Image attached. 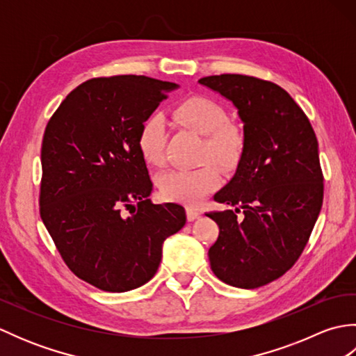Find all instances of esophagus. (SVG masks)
<instances>
[{
	"mask_svg": "<svg viewBox=\"0 0 356 356\" xmlns=\"http://www.w3.org/2000/svg\"><path fill=\"white\" fill-rule=\"evenodd\" d=\"M200 217V213L197 209H194V208H186V218H188V222H194L195 218H199Z\"/></svg>",
	"mask_w": 356,
	"mask_h": 356,
	"instance_id": "34e87169",
	"label": "esophagus"
}]
</instances>
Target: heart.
<instances>
[{"mask_svg": "<svg viewBox=\"0 0 356 356\" xmlns=\"http://www.w3.org/2000/svg\"><path fill=\"white\" fill-rule=\"evenodd\" d=\"M179 122L207 136L205 154L222 166L234 168L245 151V136L238 127L228 122V113L220 104L205 96H191L174 107ZM166 128L161 116L151 115L139 127V154L149 165L163 162ZM157 188L165 200L197 205L220 185V172L213 163L195 170H168L157 176Z\"/></svg>", "mask_w": 356, "mask_h": 356, "instance_id": "obj_1", "label": "heart"}]
</instances>
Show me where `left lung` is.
Instances as JSON below:
<instances>
[{"label":"left lung","instance_id":"8db88e82","mask_svg":"<svg viewBox=\"0 0 356 356\" xmlns=\"http://www.w3.org/2000/svg\"><path fill=\"white\" fill-rule=\"evenodd\" d=\"M199 82L234 104L245 136L236 174L214 195L236 211L207 213L220 229L211 269L226 284L255 289L286 274L311 237L324 190L318 142L305 111L274 82L245 74Z\"/></svg>","mask_w":356,"mask_h":356}]
</instances>
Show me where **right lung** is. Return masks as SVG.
<instances>
[{"instance_id": "right-lung-1", "label": "right lung", "mask_w": 356, "mask_h": 356, "mask_svg": "<svg viewBox=\"0 0 356 356\" xmlns=\"http://www.w3.org/2000/svg\"><path fill=\"white\" fill-rule=\"evenodd\" d=\"M177 87L136 74L88 79L45 127L41 218L69 269L101 291L149 282L163 241L186 222L180 205L148 199L153 184L136 145L143 119Z\"/></svg>"}]
</instances>
